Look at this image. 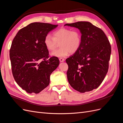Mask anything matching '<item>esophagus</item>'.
Masks as SVG:
<instances>
[{"label":"esophagus","instance_id":"esophagus-1","mask_svg":"<svg viewBox=\"0 0 123 123\" xmlns=\"http://www.w3.org/2000/svg\"><path fill=\"white\" fill-rule=\"evenodd\" d=\"M59 60H60V61L61 62H63L65 61V59L64 58H60V59H59Z\"/></svg>","mask_w":123,"mask_h":123}]
</instances>
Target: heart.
<instances>
[{
    "label": "heart",
    "mask_w": 123,
    "mask_h": 123,
    "mask_svg": "<svg viewBox=\"0 0 123 123\" xmlns=\"http://www.w3.org/2000/svg\"><path fill=\"white\" fill-rule=\"evenodd\" d=\"M81 33L77 29L61 28L54 31L53 37L47 35L44 44L49 51L55 49L60 44L61 48L51 53L53 56L64 57L70 54H74L79 49L81 44Z\"/></svg>",
    "instance_id": "b5f03b06"
}]
</instances>
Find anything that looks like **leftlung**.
<instances>
[{
	"label": "left lung",
	"instance_id": "left-lung-1",
	"mask_svg": "<svg viewBox=\"0 0 123 123\" xmlns=\"http://www.w3.org/2000/svg\"><path fill=\"white\" fill-rule=\"evenodd\" d=\"M66 25L78 28L82 34L79 49L66 60L68 80L76 91H91L99 86L107 73L111 44L102 29L90 22L80 21Z\"/></svg>",
	"mask_w": 123,
	"mask_h": 123
}]
</instances>
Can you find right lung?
Returning <instances> with one entry per match:
<instances>
[{
    "label": "right lung",
    "mask_w": 123,
    "mask_h": 123,
    "mask_svg": "<svg viewBox=\"0 0 123 123\" xmlns=\"http://www.w3.org/2000/svg\"><path fill=\"white\" fill-rule=\"evenodd\" d=\"M58 25L31 23L19 31L12 42L10 57L14 79L28 93L38 94L49 84L50 76L60 63L49 57L45 37Z\"/></svg>",
    "instance_id": "right-lung-1"
}]
</instances>
